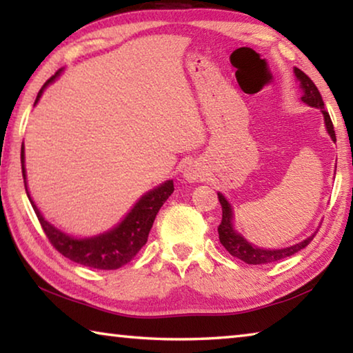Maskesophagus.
<instances>
[{
	"label": "esophagus",
	"mask_w": 353,
	"mask_h": 353,
	"mask_svg": "<svg viewBox=\"0 0 353 353\" xmlns=\"http://www.w3.org/2000/svg\"><path fill=\"white\" fill-rule=\"evenodd\" d=\"M183 177L187 182H196L204 177V166L198 163V161H190V163L183 168Z\"/></svg>",
	"instance_id": "obj_1"
}]
</instances>
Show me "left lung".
<instances>
[{"mask_svg": "<svg viewBox=\"0 0 353 353\" xmlns=\"http://www.w3.org/2000/svg\"><path fill=\"white\" fill-rule=\"evenodd\" d=\"M295 77L300 80V86L303 89V100L305 103H307L312 108H319L323 113V119H325V125H327V132L330 133L333 141H336V135H334V128H333V122L330 119L328 111L323 108V100L321 92H319L317 86L312 83V80L307 77L305 72H301L300 69L295 67L294 69ZM218 201L221 204V210H223V216H221V223L218 226V237H220V242L223 247L226 248V251L231 256L237 257V259L247 262V264H253V265H261V264H270V262H276L281 259H286V257L292 256L295 253H299L300 250L306 248L312 239H314L316 234H312L311 237H307L303 242H300L294 247L289 248H281V250H262L257 248L254 245L248 243L239 232L234 231L232 228V209L229 205L228 201L225 199L223 194L218 193Z\"/></svg>", "mask_w": 353, "mask_h": 353, "instance_id": "obj_1", "label": "left lung"}]
</instances>
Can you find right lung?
Segmentation results:
<instances>
[{
  "instance_id": "add662e5",
  "label": "right lung",
  "mask_w": 353,
  "mask_h": 353,
  "mask_svg": "<svg viewBox=\"0 0 353 353\" xmlns=\"http://www.w3.org/2000/svg\"><path fill=\"white\" fill-rule=\"evenodd\" d=\"M58 70L53 77H50L48 80L43 83L41 91H39L36 102L41 99L43 89H46L50 83H52L56 77L59 75ZM21 172H23V181H25V190L28 198L31 201L32 209H34L37 220L41 223V226L48 237L50 243L59 251L61 254L67 259L77 262V264L97 268V270H116L122 265H125L130 262L133 257L138 254V251L141 250L148 242L149 231L154 225V220L157 214H159L160 207L163 205L165 201L171 196V193L174 192V183L172 181H168L161 183L160 187L150 190L149 193L138 201L135 207L128 212V215L121 221L119 226H116L111 231L100 234L96 237L89 239H74L67 234L61 232L59 229L50 225L46 221V218L42 216L41 212L32 203L26 187V174H25V152L23 146H21Z\"/></svg>"
}]
</instances>
